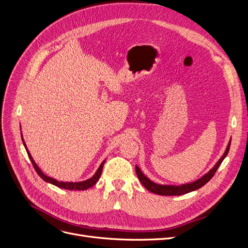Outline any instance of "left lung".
Here are the masks:
<instances>
[{
	"label": "left lung",
	"instance_id": "left-lung-1",
	"mask_svg": "<svg viewBox=\"0 0 248 248\" xmlns=\"http://www.w3.org/2000/svg\"><path fill=\"white\" fill-rule=\"evenodd\" d=\"M230 146H231V140H230L227 149L224 153V155L220 157V159L217 162V164L213 166L207 173L204 174L202 177L198 178L197 181H195L193 183H189V184H184L181 186H172V185H159L152 182L151 179H149L146 175H144L141 170L140 169L139 166H135V171L136 174H138V177L140 181V183L142 184V186L146 187V189L154 194H158V195H162V196H179V195H184L186 193H190L193 191H196L202 187L204 185L207 184L210 179L212 178V176L215 175V173L217 172V168L219 167V165L221 164V162L224 161V159L227 157L229 150H230Z\"/></svg>",
	"mask_w": 248,
	"mask_h": 248
}]
</instances>
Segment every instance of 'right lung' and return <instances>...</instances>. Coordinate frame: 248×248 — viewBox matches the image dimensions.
<instances>
[{
  "label": "right lung",
  "instance_id": "obj_1",
  "mask_svg": "<svg viewBox=\"0 0 248 248\" xmlns=\"http://www.w3.org/2000/svg\"><path fill=\"white\" fill-rule=\"evenodd\" d=\"M21 136H22V134H21ZM22 142H23V144H24L25 150H27V152H28V155H29V157H30V159H31V161L33 168H35V170L37 171V173L41 176V178H43L45 182H47V183H49V184H52V185H54V186H58V187H62V189L70 190V191H74V190H75V191H81V190L84 191V190H87V189H89V187L93 186H94V185L97 183V181H98L100 175H101L102 167H104V164H105V161H106V160L102 161V163L100 164V166H99L98 169L96 170V172L94 173V175H93L92 177H90L89 179H86V181H84V182H78V183L58 182V181H56V179H54V178H52V177H49V176H47L46 174H44V172H43L42 170L39 168V166L36 164V162L33 161L31 155V153L29 152L27 146H25V142H24V140H23V138H22Z\"/></svg>",
  "mask_w": 248,
  "mask_h": 248
}]
</instances>
